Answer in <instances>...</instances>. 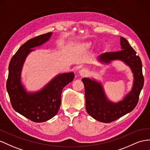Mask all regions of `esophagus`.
<instances>
[{"label": "esophagus", "instance_id": "34e87169", "mask_svg": "<svg viewBox=\"0 0 150 150\" xmlns=\"http://www.w3.org/2000/svg\"><path fill=\"white\" fill-rule=\"evenodd\" d=\"M88 73V71L86 69H81L79 70V74L81 76H86Z\"/></svg>", "mask_w": 150, "mask_h": 150}]
</instances>
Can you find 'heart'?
<instances>
[{"label":"heart","instance_id":"1","mask_svg":"<svg viewBox=\"0 0 150 150\" xmlns=\"http://www.w3.org/2000/svg\"><path fill=\"white\" fill-rule=\"evenodd\" d=\"M87 45H88V46H90V43H87Z\"/></svg>","mask_w":150,"mask_h":150}]
</instances>
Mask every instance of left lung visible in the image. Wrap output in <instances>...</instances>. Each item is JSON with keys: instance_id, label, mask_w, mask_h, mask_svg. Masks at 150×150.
Masks as SVG:
<instances>
[{"instance_id": "left-lung-1", "label": "left lung", "mask_w": 150, "mask_h": 150, "mask_svg": "<svg viewBox=\"0 0 150 150\" xmlns=\"http://www.w3.org/2000/svg\"><path fill=\"white\" fill-rule=\"evenodd\" d=\"M120 39L121 50L100 54L98 60L105 64H110L114 60H120L130 67L134 77L131 91L122 100L114 103L108 99L101 82L93 78L82 79L87 112L95 119L105 123L113 122L131 112L138 102L140 92L144 85L142 63L139 57L126 39L122 36Z\"/></svg>"}]
</instances>
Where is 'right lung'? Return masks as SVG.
I'll list each match as a JSON object with an SVG mask.
<instances>
[{
	"mask_svg": "<svg viewBox=\"0 0 150 150\" xmlns=\"http://www.w3.org/2000/svg\"><path fill=\"white\" fill-rule=\"evenodd\" d=\"M52 35L49 32L30 39L20 47L12 57L9 66L6 88L14 110L35 122H43L54 117L61 103L63 88L74 78V72L56 76L42 90L27 91L21 83V71L25 60L33 48L48 42Z\"/></svg>",
	"mask_w": 150,
	"mask_h": 150,
	"instance_id": "add662e5",
	"label": "right lung"
}]
</instances>
